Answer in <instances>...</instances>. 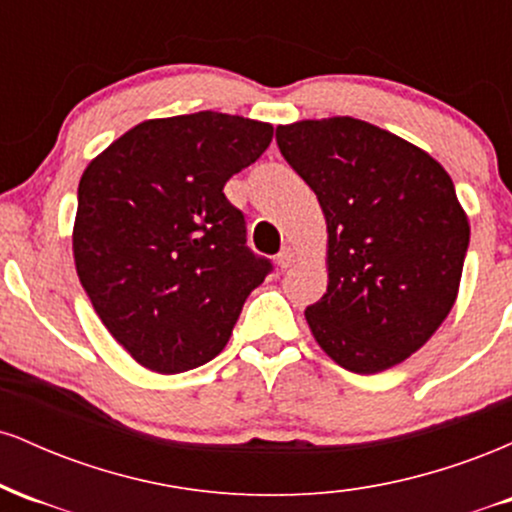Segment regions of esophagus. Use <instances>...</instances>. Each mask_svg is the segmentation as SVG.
Segmentation results:
<instances>
[{
    "label": "esophagus",
    "mask_w": 512,
    "mask_h": 512,
    "mask_svg": "<svg viewBox=\"0 0 512 512\" xmlns=\"http://www.w3.org/2000/svg\"><path fill=\"white\" fill-rule=\"evenodd\" d=\"M293 262H296V252L291 248H281L279 255H276V264H279V269H289Z\"/></svg>",
    "instance_id": "1"
}]
</instances>
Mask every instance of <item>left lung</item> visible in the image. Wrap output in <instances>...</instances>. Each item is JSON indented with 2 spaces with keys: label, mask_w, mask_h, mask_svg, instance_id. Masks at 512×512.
<instances>
[{
  "label": "left lung",
  "mask_w": 512,
  "mask_h": 512,
  "mask_svg": "<svg viewBox=\"0 0 512 512\" xmlns=\"http://www.w3.org/2000/svg\"><path fill=\"white\" fill-rule=\"evenodd\" d=\"M327 221V293L310 332L351 373L419 351L455 305L469 221L450 175L419 146L354 117L276 127Z\"/></svg>",
  "instance_id": "obj_1"
}]
</instances>
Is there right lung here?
I'll list each match as a JSON object with an SVG mask.
<instances>
[{
  "label": "right lung",
  "instance_id": "1",
  "mask_svg": "<svg viewBox=\"0 0 512 512\" xmlns=\"http://www.w3.org/2000/svg\"><path fill=\"white\" fill-rule=\"evenodd\" d=\"M274 127L202 110L146 120L79 180L74 262L93 310L156 373L219 356L245 298L272 272L245 245V216L223 185L255 163Z\"/></svg>",
  "mask_w": 512,
  "mask_h": 512
}]
</instances>
